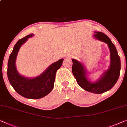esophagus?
<instances>
[{
    "label": "esophagus",
    "instance_id": "1",
    "mask_svg": "<svg viewBox=\"0 0 127 127\" xmlns=\"http://www.w3.org/2000/svg\"><path fill=\"white\" fill-rule=\"evenodd\" d=\"M71 56H72L71 55H68L67 56V58H69V59H71Z\"/></svg>",
    "mask_w": 127,
    "mask_h": 127
}]
</instances>
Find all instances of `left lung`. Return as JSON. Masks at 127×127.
Instances as JSON below:
<instances>
[{"mask_svg": "<svg viewBox=\"0 0 127 127\" xmlns=\"http://www.w3.org/2000/svg\"><path fill=\"white\" fill-rule=\"evenodd\" d=\"M95 38L107 43L110 50L111 62L109 69L95 82L88 80L87 76V71L82 63L73 59H72L73 63L72 71L79 86L87 91L99 94L111 90L116 84L120 75L121 63L116 47L108 36L100 32H95Z\"/></svg>", "mask_w": 127, "mask_h": 127, "instance_id": "left-lung-1", "label": "left lung"}]
</instances>
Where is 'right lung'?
<instances>
[{
    "label": "right lung",
    "instance_id": "1",
    "mask_svg": "<svg viewBox=\"0 0 127 127\" xmlns=\"http://www.w3.org/2000/svg\"><path fill=\"white\" fill-rule=\"evenodd\" d=\"M32 33L19 40L9 57L7 76L9 83L17 93L23 97L31 99H40L50 94L54 87L57 70L62 65L64 59H61L50 65L43 72L34 78H28L20 75L17 71L15 62L20 47Z\"/></svg>",
    "mask_w": 127,
    "mask_h": 127
}]
</instances>
